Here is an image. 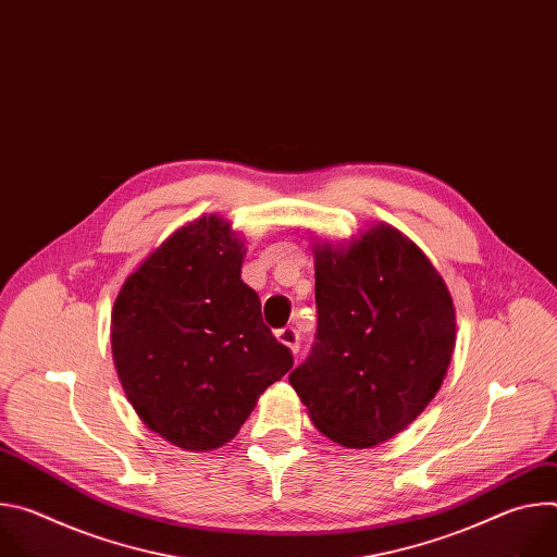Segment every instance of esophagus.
<instances>
[{"instance_id": "esophagus-1", "label": "esophagus", "mask_w": 557, "mask_h": 557, "mask_svg": "<svg viewBox=\"0 0 557 557\" xmlns=\"http://www.w3.org/2000/svg\"><path fill=\"white\" fill-rule=\"evenodd\" d=\"M277 339H280L284 346H288L293 352H299V333H297V329H293V326L280 329V331H277Z\"/></svg>"}]
</instances>
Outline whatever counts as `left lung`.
<instances>
[{
	"mask_svg": "<svg viewBox=\"0 0 557 557\" xmlns=\"http://www.w3.org/2000/svg\"><path fill=\"white\" fill-rule=\"evenodd\" d=\"M317 333L288 381L314 428L372 447L438 392L456 344L451 295L406 235L376 224L348 249L314 251Z\"/></svg>",
	"mask_w": 557,
	"mask_h": 557,
	"instance_id": "1",
	"label": "left lung"
}]
</instances>
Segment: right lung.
I'll return each mask as SVG.
<instances>
[{"instance_id": "add662e5", "label": "right lung", "mask_w": 557, "mask_h": 557, "mask_svg": "<svg viewBox=\"0 0 557 557\" xmlns=\"http://www.w3.org/2000/svg\"><path fill=\"white\" fill-rule=\"evenodd\" d=\"M243 258L228 222L202 215L170 235L114 301L112 355L127 399L151 432L183 449L228 443L293 368L240 277Z\"/></svg>"}]
</instances>
